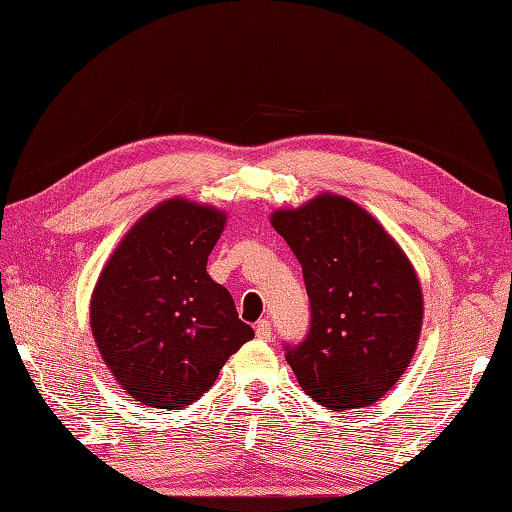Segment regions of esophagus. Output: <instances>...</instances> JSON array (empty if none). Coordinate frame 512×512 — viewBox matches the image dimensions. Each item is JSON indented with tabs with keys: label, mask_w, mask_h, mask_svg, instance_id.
Masks as SVG:
<instances>
[{
	"label": "esophagus",
	"mask_w": 512,
	"mask_h": 512,
	"mask_svg": "<svg viewBox=\"0 0 512 512\" xmlns=\"http://www.w3.org/2000/svg\"><path fill=\"white\" fill-rule=\"evenodd\" d=\"M255 336H257L259 340H264V342L271 340V338H273L271 322H268V320H259V322L255 324Z\"/></svg>",
	"instance_id": "obj_1"
}]
</instances>
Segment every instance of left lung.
I'll use <instances>...</instances> for the list:
<instances>
[{
  "mask_svg": "<svg viewBox=\"0 0 512 512\" xmlns=\"http://www.w3.org/2000/svg\"><path fill=\"white\" fill-rule=\"evenodd\" d=\"M302 264L311 329L286 360L313 401L345 412L383 398L423 327V291L403 248L347 197L322 192L271 215Z\"/></svg>",
  "mask_w": 512,
  "mask_h": 512,
  "instance_id": "1",
  "label": "left lung"
}]
</instances>
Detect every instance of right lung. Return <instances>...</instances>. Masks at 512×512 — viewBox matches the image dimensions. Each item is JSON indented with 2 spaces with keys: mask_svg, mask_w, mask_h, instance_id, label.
<instances>
[{
  "mask_svg": "<svg viewBox=\"0 0 512 512\" xmlns=\"http://www.w3.org/2000/svg\"><path fill=\"white\" fill-rule=\"evenodd\" d=\"M226 212L183 197L136 221L100 271L89 324L120 389L147 407L179 410L208 392L255 331L208 275Z\"/></svg>",
  "mask_w": 512,
  "mask_h": 512,
  "instance_id": "1",
  "label": "right lung"
}]
</instances>
